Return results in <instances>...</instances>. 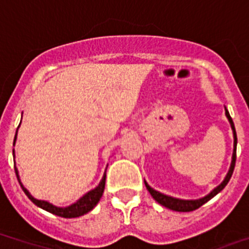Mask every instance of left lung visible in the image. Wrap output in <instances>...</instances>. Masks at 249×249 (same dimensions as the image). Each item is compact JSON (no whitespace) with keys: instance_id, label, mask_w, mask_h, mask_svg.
Returning a JSON list of instances; mask_svg holds the SVG:
<instances>
[{"instance_id":"1","label":"left lung","mask_w":249,"mask_h":249,"mask_svg":"<svg viewBox=\"0 0 249 249\" xmlns=\"http://www.w3.org/2000/svg\"><path fill=\"white\" fill-rule=\"evenodd\" d=\"M225 115L229 120L230 124H231V128H232V133H233V153H232V160H231V165H230V169L226 174L225 179L223 181L221 182L220 185L216 186L211 193H209L207 195H205L204 197H200V199H196V200H185V199H179V197H174V196H170V195H165V194L160 193V191H157L156 189L150 188L148 185V182L144 180V184H145V188L148 189L150 195L153 196V199L156 200L158 204H160L161 206L166 207V209H170L173 211H179V213H189V211H194V210L199 209L200 206L207 202L209 200H211L213 196L217 195L221 190H223L226 185H227V182L230 181L231 179L232 174H233V169H234V164H236V149H237V134H236V129H234V124H233V121H232L231 116H230L229 109L226 108L225 106Z\"/></svg>"}]
</instances>
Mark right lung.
I'll use <instances>...</instances> for the list:
<instances>
[{
	"label": "right lung",
	"instance_id": "obj_1",
	"mask_svg": "<svg viewBox=\"0 0 249 249\" xmlns=\"http://www.w3.org/2000/svg\"><path fill=\"white\" fill-rule=\"evenodd\" d=\"M17 132H18V128H17ZM17 132H16L15 141H13V145L16 144V140H17ZM13 158H15V149H13ZM15 172H16V175H17L18 181H19V184H20V188H22V190L24 191V194L28 196V199L31 200L34 205H36V206L40 207V209L45 210V211H48V213H54V215L60 216V217H64V218L79 217V216H83V215H85V213H88L89 211H91L93 207L99 204L100 199H101V196H102V194H104V190H105V182H106V170H105L104 177H102L101 181H100V184L96 186V188L92 189V190H90V191H88L85 195L81 196V197H80L76 202H74V204L69 205V206L60 207V206H55V205L50 204L49 201H45V200L36 199L34 196L31 195V193H29V191L24 188L23 184H22V181H20L19 174H18V169L16 168V161H15Z\"/></svg>",
	"mask_w": 249,
	"mask_h": 249
}]
</instances>
